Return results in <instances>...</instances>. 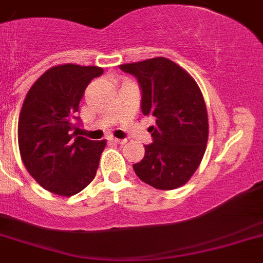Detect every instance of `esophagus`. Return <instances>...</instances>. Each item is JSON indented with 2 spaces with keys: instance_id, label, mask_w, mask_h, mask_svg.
I'll return each instance as SVG.
<instances>
[{
  "instance_id": "1",
  "label": "esophagus",
  "mask_w": 263,
  "mask_h": 263,
  "mask_svg": "<svg viewBox=\"0 0 263 263\" xmlns=\"http://www.w3.org/2000/svg\"><path fill=\"white\" fill-rule=\"evenodd\" d=\"M109 142H112V143H116V144L126 143V141H125V139H117V138H109Z\"/></svg>"
}]
</instances>
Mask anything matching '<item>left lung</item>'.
Returning <instances> with one entry per match:
<instances>
[{"mask_svg":"<svg viewBox=\"0 0 263 263\" xmlns=\"http://www.w3.org/2000/svg\"><path fill=\"white\" fill-rule=\"evenodd\" d=\"M138 79L142 112L156 119L154 142L133 165L141 181L159 190H174L190 181L206 149V104L194 77L164 57L120 66Z\"/></svg>","mask_w":263,"mask_h":263,"instance_id":"8db88e82","label":"left lung"}]
</instances>
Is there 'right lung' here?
<instances>
[{"instance_id":"right-lung-1","label":"right lung","mask_w":263,"mask_h":263,"mask_svg":"<svg viewBox=\"0 0 263 263\" xmlns=\"http://www.w3.org/2000/svg\"><path fill=\"white\" fill-rule=\"evenodd\" d=\"M103 73L97 66L59 64L34 81L22 106L17 143L34 181L59 196L79 194L96 177L107 141L79 137L76 112L86 86Z\"/></svg>"}]
</instances>
